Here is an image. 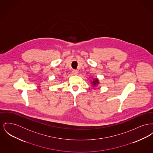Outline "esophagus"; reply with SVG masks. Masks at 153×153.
Returning <instances> with one entry per match:
<instances>
[{
	"label": "esophagus",
	"instance_id": "esophagus-1",
	"mask_svg": "<svg viewBox=\"0 0 153 153\" xmlns=\"http://www.w3.org/2000/svg\"><path fill=\"white\" fill-rule=\"evenodd\" d=\"M72 74H73V75H74V76H76V75L78 74V72H77V71H76V70H74V71L72 72Z\"/></svg>",
	"mask_w": 153,
	"mask_h": 153
}]
</instances>
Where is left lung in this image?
Here are the masks:
<instances>
[{
  "label": "left lung",
  "mask_w": 153,
  "mask_h": 153,
  "mask_svg": "<svg viewBox=\"0 0 153 153\" xmlns=\"http://www.w3.org/2000/svg\"><path fill=\"white\" fill-rule=\"evenodd\" d=\"M91 83L92 84V85L93 87L98 86V84H99V80H98V79H96V78L93 79H92V80L91 81Z\"/></svg>",
  "instance_id": "left-lung-1"
}]
</instances>
